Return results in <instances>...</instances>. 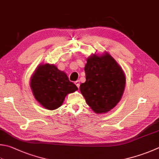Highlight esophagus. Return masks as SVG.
<instances>
[{
  "mask_svg": "<svg viewBox=\"0 0 159 159\" xmlns=\"http://www.w3.org/2000/svg\"><path fill=\"white\" fill-rule=\"evenodd\" d=\"M75 84L77 86V88H79L80 87V81L79 80H77L76 82H75Z\"/></svg>",
  "mask_w": 159,
  "mask_h": 159,
  "instance_id": "1",
  "label": "esophagus"
}]
</instances>
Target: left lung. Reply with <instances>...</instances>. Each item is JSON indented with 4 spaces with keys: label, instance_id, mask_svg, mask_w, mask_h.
<instances>
[{
    "label": "left lung",
    "instance_id": "obj_1",
    "mask_svg": "<svg viewBox=\"0 0 159 159\" xmlns=\"http://www.w3.org/2000/svg\"><path fill=\"white\" fill-rule=\"evenodd\" d=\"M86 82L80 90L86 103L95 113H107L119 102L125 86L120 66L109 54L93 55L84 67Z\"/></svg>",
    "mask_w": 159,
    "mask_h": 159
}]
</instances>
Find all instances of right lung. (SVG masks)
Masks as SVG:
<instances>
[{"mask_svg":"<svg viewBox=\"0 0 159 159\" xmlns=\"http://www.w3.org/2000/svg\"><path fill=\"white\" fill-rule=\"evenodd\" d=\"M30 81V87L35 99L49 110L57 109L68 93L78 89L70 82L64 72L48 64L40 65Z\"/></svg>","mask_w":159,"mask_h":159,"instance_id":"add662e5","label":"right lung"}]
</instances>
